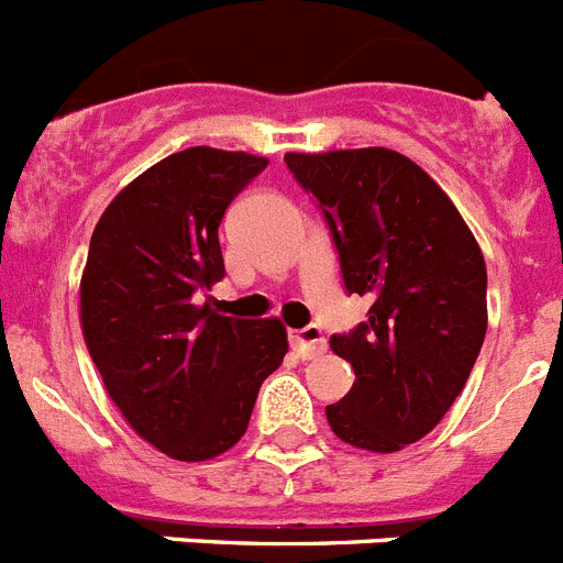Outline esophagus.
Returning a JSON list of instances; mask_svg holds the SVG:
<instances>
[{
	"label": "esophagus",
	"mask_w": 563,
	"mask_h": 563,
	"mask_svg": "<svg viewBox=\"0 0 563 563\" xmlns=\"http://www.w3.org/2000/svg\"><path fill=\"white\" fill-rule=\"evenodd\" d=\"M291 347L297 351L300 358H317L319 353H325L328 342L322 336V328L319 325H306L300 331H291Z\"/></svg>",
	"instance_id": "esophagus-1"
}]
</instances>
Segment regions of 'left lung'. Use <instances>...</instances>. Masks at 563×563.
I'll list each match as a JSON object with an SVG mask.
<instances>
[{"instance_id":"left-lung-1","label":"left lung","mask_w":563,"mask_h":563,"mask_svg":"<svg viewBox=\"0 0 563 563\" xmlns=\"http://www.w3.org/2000/svg\"><path fill=\"white\" fill-rule=\"evenodd\" d=\"M322 210L344 291L367 297V322L333 333L356 382L325 407L333 434L398 452L432 432L463 393L488 328L483 252L452 199L389 148L286 154Z\"/></svg>"}]
</instances>
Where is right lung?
Segmentation results:
<instances>
[{"instance_id":"right-lung-1","label":"right lung","mask_w":563,"mask_h":563,"mask_svg":"<svg viewBox=\"0 0 563 563\" xmlns=\"http://www.w3.org/2000/svg\"><path fill=\"white\" fill-rule=\"evenodd\" d=\"M269 159L187 148L114 196L92 232L80 325L98 373L134 432L185 463L244 438L257 389L288 351L280 319L221 317L219 224Z\"/></svg>"}]
</instances>
